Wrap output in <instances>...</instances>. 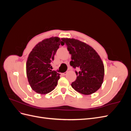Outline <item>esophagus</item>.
<instances>
[{"label": "esophagus", "mask_w": 131, "mask_h": 131, "mask_svg": "<svg viewBox=\"0 0 131 131\" xmlns=\"http://www.w3.org/2000/svg\"><path fill=\"white\" fill-rule=\"evenodd\" d=\"M67 73H68V72H65V73H62V75H66L67 74Z\"/></svg>", "instance_id": "obj_1"}]
</instances>
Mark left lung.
<instances>
[{"mask_svg": "<svg viewBox=\"0 0 131 131\" xmlns=\"http://www.w3.org/2000/svg\"><path fill=\"white\" fill-rule=\"evenodd\" d=\"M71 54L70 64L78 68L75 72L77 79L72 83V88L85 95L94 93L100 89L104 76V66L100 55L93 47L73 38H63Z\"/></svg>", "mask_w": 131, "mask_h": 131, "instance_id": "left-lung-1", "label": "left lung"}]
</instances>
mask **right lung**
I'll return each instance as SVG.
<instances>
[{
	"label": "right lung",
	"instance_id": "right-lung-1",
	"mask_svg": "<svg viewBox=\"0 0 131 131\" xmlns=\"http://www.w3.org/2000/svg\"><path fill=\"white\" fill-rule=\"evenodd\" d=\"M60 45H64V42L58 37H52L38 42L29 54L26 74L31 88L35 92L45 94L57 86L60 74L51 70V62Z\"/></svg>",
	"mask_w": 131,
	"mask_h": 131
}]
</instances>
